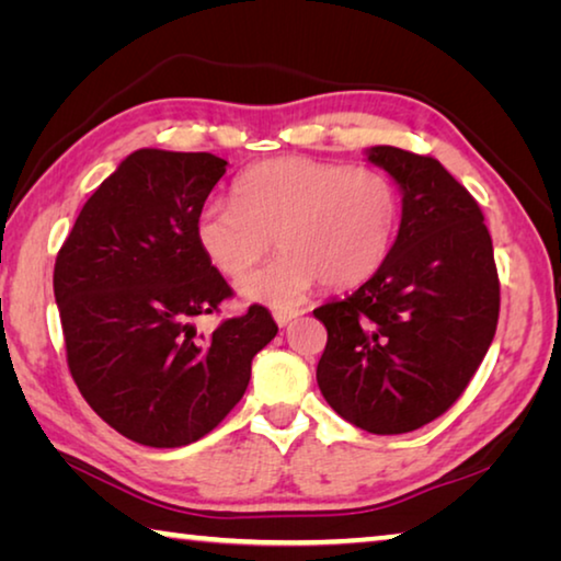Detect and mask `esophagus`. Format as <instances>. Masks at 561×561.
<instances>
[{"mask_svg": "<svg viewBox=\"0 0 561 561\" xmlns=\"http://www.w3.org/2000/svg\"><path fill=\"white\" fill-rule=\"evenodd\" d=\"M301 314L299 309H294V311H274V321H277L279 327H287V324H291L294 319H297Z\"/></svg>", "mask_w": 561, "mask_h": 561, "instance_id": "34e87169", "label": "esophagus"}]
</instances>
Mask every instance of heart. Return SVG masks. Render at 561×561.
Wrapping results in <instances>:
<instances>
[{"label":"heart","instance_id":"1","mask_svg":"<svg viewBox=\"0 0 561 561\" xmlns=\"http://www.w3.org/2000/svg\"><path fill=\"white\" fill-rule=\"evenodd\" d=\"M398 220V193L378 170L289 156L247 168L234 180V201L203 203L195 240L217 270L240 277L277 234L279 257L237 282V294L291 311L319 279L344 289L381 270Z\"/></svg>","mask_w":561,"mask_h":561}]
</instances>
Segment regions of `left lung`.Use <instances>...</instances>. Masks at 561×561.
<instances>
[{
    "label": "left lung",
    "mask_w": 561,
    "mask_h": 561,
    "mask_svg": "<svg viewBox=\"0 0 561 561\" xmlns=\"http://www.w3.org/2000/svg\"><path fill=\"white\" fill-rule=\"evenodd\" d=\"M401 190L393 250L371 279L314 309L327 403L356 428L411 433L458 401L497 329L492 240L472 195L431 156L366 148Z\"/></svg>",
    "instance_id": "left-lung-1"
}]
</instances>
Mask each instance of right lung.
<instances>
[{
    "instance_id": "add662e5",
    "label": "right lung",
    "mask_w": 561,
    "mask_h": 561,
    "mask_svg": "<svg viewBox=\"0 0 561 561\" xmlns=\"http://www.w3.org/2000/svg\"><path fill=\"white\" fill-rule=\"evenodd\" d=\"M225 170L213 153L136 150L81 207L56 257L73 381L111 428L150 448L210 433L277 336L257 304L207 339L193 324L232 294L195 240V215Z\"/></svg>"
}]
</instances>
